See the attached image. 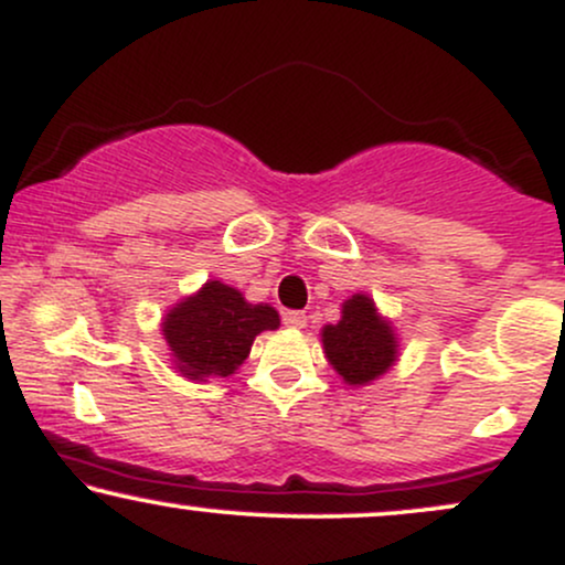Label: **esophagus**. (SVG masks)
Returning <instances> with one entry per match:
<instances>
[{
  "instance_id": "1",
  "label": "esophagus",
  "mask_w": 565,
  "mask_h": 565,
  "mask_svg": "<svg viewBox=\"0 0 565 565\" xmlns=\"http://www.w3.org/2000/svg\"><path fill=\"white\" fill-rule=\"evenodd\" d=\"M284 323H287L289 329H305L308 327V316H305L302 310H287V313H284Z\"/></svg>"
}]
</instances>
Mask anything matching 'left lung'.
Instances as JSON below:
<instances>
[{"instance_id": "1", "label": "left lung", "mask_w": 565, "mask_h": 565, "mask_svg": "<svg viewBox=\"0 0 565 565\" xmlns=\"http://www.w3.org/2000/svg\"><path fill=\"white\" fill-rule=\"evenodd\" d=\"M323 353L348 385H369L398 359V337L369 295L342 302V319L321 329Z\"/></svg>"}]
</instances>
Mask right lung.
I'll use <instances>...</instances> for the list:
<instances>
[{
  "mask_svg": "<svg viewBox=\"0 0 565 565\" xmlns=\"http://www.w3.org/2000/svg\"><path fill=\"white\" fill-rule=\"evenodd\" d=\"M270 305H252L238 289L206 281L196 295L178 302L161 321L172 364L188 380L228 377L244 364L255 337L278 329Z\"/></svg>",
  "mask_w": 565,
  "mask_h": 565,
  "instance_id": "1",
  "label": "right lung"
}]
</instances>
